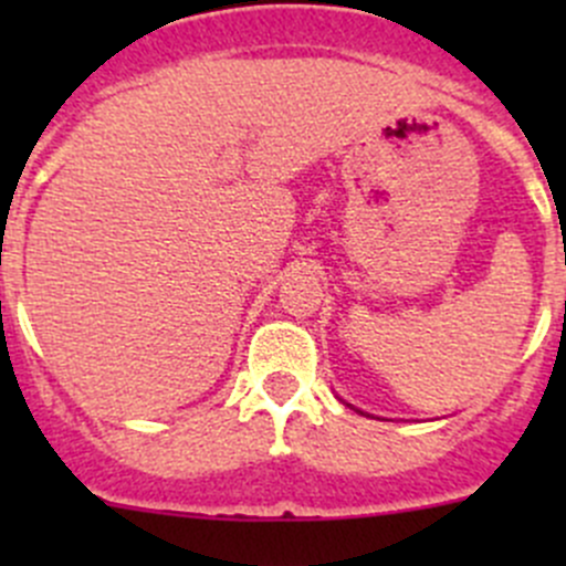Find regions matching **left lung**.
Wrapping results in <instances>:
<instances>
[{
  "label": "left lung",
  "mask_w": 566,
  "mask_h": 566,
  "mask_svg": "<svg viewBox=\"0 0 566 566\" xmlns=\"http://www.w3.org/2000/svg\"><path fill=\"white\" fill-rule=\"evenodd\" d=\"M350 408H353V405H350ZM358 413H364V410H358Z\"/></svg>",
  "instance_id": "obj_1"
}]
</instances>
